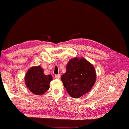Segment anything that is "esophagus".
I'll return each mask as SVG.
<instances>
[{
  "instance_id": "esophagus-1",
  "label": "esophagus",
  "mask_w": 129,
  "mask_h": 129,
  "mask_svg": "<svg viewBox=\"0 0 129 129\" xmlns=\"http://www.w3.org/2000/svg\"><path fill=\"white\" fill-rule=\"evenodd\" d=\"M55 78H56V79H60V75H55Z\"/></svg>"
}]
</instances>
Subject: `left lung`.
<instances>
[{
	"instance_id": "left-lung-1",
	"label": "left lung",
	"mask_w": 129,
	"mask_h": 129,
	"mask_svg": "<svg viewBox=\"0 0 129 129\" xmlns=\"http://www.w3.org/2000/svg\"><path fill=\"white\" fill-rule=\"evenodd\" d=\"M68 93L78 99L91 90L96 80L93 65L84 57H75L67 65V72L61 77Z\"/></svg>"
}]
</instances>
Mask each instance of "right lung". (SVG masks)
Returning <instances> with one entry per match:
<instances>
[{
	"label": "right lung",
	"instance_id": "1",
	"mask_svg": "<svg viewBox=\"0 0 129 129\" xmlns=\"http://www.w3.org/2000/svg\"><path fill=\"white\" fill-rule=\"evenodd\" d=\"M53 80L52 76L45 75L41 66H34L28 70L25 75V84L27 88L36 95H43L48 90L49 84Z\"/></svg>",
	"mask_w": 129,
	"mask_h": 129
}]
</instances>
